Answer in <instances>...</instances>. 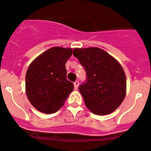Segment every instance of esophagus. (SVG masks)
<instances>
[{"label":"esophagus","instance_id":"esophagus-1","mask_svg":"<svg viewBox=\"0 0 151 151\" xmlns=\"http://www.w3.org/2000/svg\"><path fill=\"white\" fill-rule=\"evenodd\" d=\"M78 85H79V82H78V81H76V82H74V87H75V89H77V88H78Z\"/></svg>","mask_w":151,"mask_h":151}]
</instances>
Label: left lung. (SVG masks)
<instances>
[{
  "instance_id": "8db88e82",
  "label": "left lung",
  "mask_w": 151,
  "mask_h": 151,
  "mask_svg": "<svg viewBox=\"0 0 151 151\" xmlns=\"http://www.w3.org/2000/svg\"><path fill=\"white\" fill-rule=\"evenodd\" d=\"M73 55L87 75L85 82L78 87L86 106L97 115L113 113L126 93V78L120 63L98 47L76 48Z\"/></svg>"
}]
</instances>
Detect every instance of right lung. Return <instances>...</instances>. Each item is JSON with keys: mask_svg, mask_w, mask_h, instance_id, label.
I'll return each mask as SVG.
<instances>
[{"mask_svg": "<svg viewBox=\"0 0 151 151\" xmlns=\"http://www.w3.org/2000/svg\"><path fill=\"white\" fill-rule=\"evenodd\" d=\"M72 54V48L54 47L29 65L26 76V95L38 111L56 113L73 91V83L66 79V63Z\"/></svg>", "mask_w": 151, "mask_h": 151, "instance_id": "add662e5", "label": "right lung"}]
</instances>
